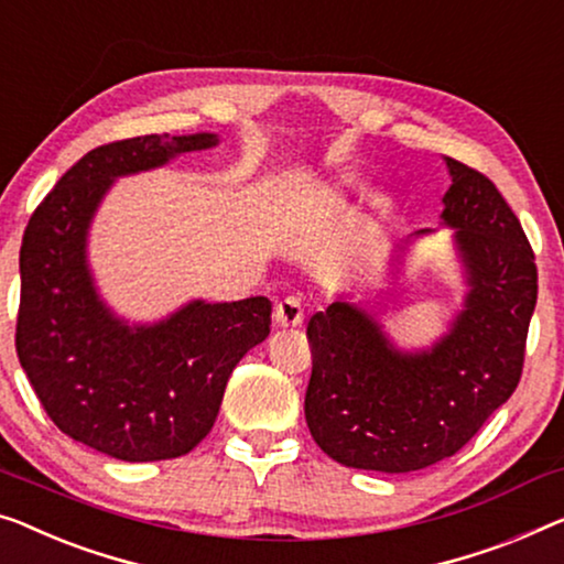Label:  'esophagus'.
I'll return each mask as SVG.
<instances>
[{
  "label": "esophagus",
  "instance_id": "1",
  "mask_svg": "<svg viewBox=\"0 0 564 564\" xmlns=\"http://www.w3.org/2000/svg\"><path fill=\"white\" fill-rule=\"evenodd\" d=\"M273 318L281 329H291V326H299L304 322V304H301L299 296H285L279 301L273 308Z\"/></svg>",
  "mask_w": 564,
  "mask_h": 564
}]
</instances>
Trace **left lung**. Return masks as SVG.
<instances>
[{"mask_svg": "<svg viewBox=\"0 0 564 564\" xmlns=\"http://www.w3.org/2000/svg\"><path fill=\"white\" fill-rule=\"evenodd\" d=\"M443 159L451 187L441 223L453 230L468 285L448 332L427 349H400L375 314L344 299L306 326V423L341 466L408 474L438 464L474 438L522 377L536 304L532 246L489 176Z\"/></svg>", "mask_w": 564, "mask_h": 564, "instance_id": "8db88e82", "label": "left lung"}]
</instances>
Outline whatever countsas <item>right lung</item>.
I'll return each instance as SVG.
<instances>
[{
    "label": "right lung",
    "mask_w": 564,
    "mask_h": 564,
    "mask_svg": "<svg viewBox=\"0 0 564 564\" xmlns=\"http://www.w3.org/2000/svg\"><path fill=\"white\" fill-rule=\"evenodd\" d=\"M220 144L217 133H151L88 151L40 202L20 248L17 357L50 420L106 456L180 458L213 431L235 365L271 334V301L195 299L129 324L100 299L88 232L119 176Z\"/></svg>",
    "instance_id": "right-lung-1"
}]
</instances>
